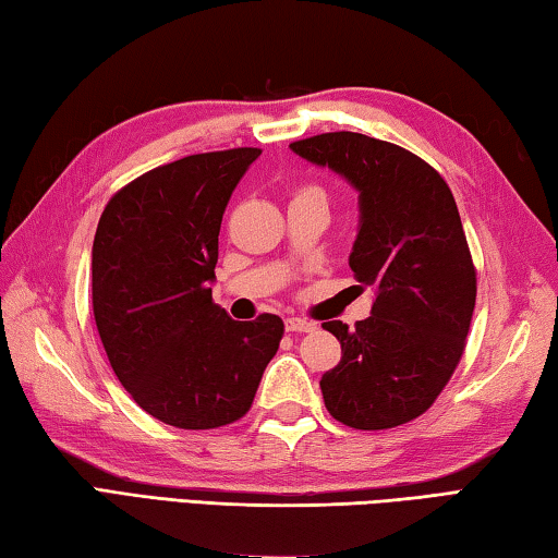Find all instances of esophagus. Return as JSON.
<instances>
[{"label": "esophagus", "mask_w": 558, "mask_h": 558, "mask_svg": "<svg viewBox=\"0 0 558 558\" xmlns=\"http://www.w3.org/2000/svg\"><path fill=\"white\" fill-rule=\"evenodd\" d=\"M316 328L314 320L306 318H287V330L289 333H311Z\"/></svg>", "instance_id": "34e87169"}]
</instances>
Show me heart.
<instances>
[{
    "instance_id": "heart-1",
    "label": "heart",
    "mask_w": 558,
    "mask_h": 558,
    "mask_svg": "<svg viewBox=\"0 0 558 558\" xmlns=\"http://www.w3.org/2000/svg\"><path fill=\"white\" fill-rule=\"evenodd\" d=\"M299 193H324V191L316 189V185H306V189H301Z\"/></svg>"
}]
</instances>
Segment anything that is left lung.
<instances>
[{
  "label": "left lung",
  "mask_w": 558,
  "mask_h": 558,
  "mask_svg": "<svg viewBox=\"0 0 558 558\" xmlns=\"http://www.w3.org/2000/svg\"><path fill=\"white\" fill-rule=\"evenodd\" d=\"M360 193L350 269L375 289L373 316L348 330L324 324L343 348L320 377L330 416L377 432L422 416L451 379L475 308V267L453 193L416 154L357 132L291 144Z\"/></svg>",
  "instance_id": "left-lung-1"
}]
</instances>
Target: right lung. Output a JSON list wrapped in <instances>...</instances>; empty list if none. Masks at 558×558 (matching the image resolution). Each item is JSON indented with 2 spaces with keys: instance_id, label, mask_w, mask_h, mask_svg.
I'll return each instance as SVG.
<instances>
[{
  "instance_id": "1",
  "label": "right lung",
  "mask_w": 558,
  "mask_h": 558,
  "mask_svg": "<svg viewBox=\"0 0 558 558\" xmlns=\"http://www.w3.org/2000/svg\"><path fill=\"white\" fill-rule=\"evenodd\" d=\"M262 149L183 156L105 205L93 242V314L117 379L146 414L218 428L250 412L284 320H232L213 301L225 205Z\"/></svg>"
}]
</instances>
